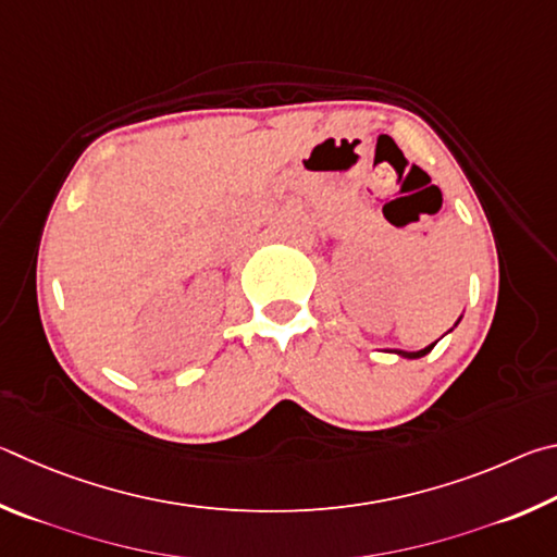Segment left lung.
<instances>
[{
	"label": "left lung",
	"instance_id": "8db88e82",
	"mask_svg": "<svg viewBox=\"0 0 557 557\" xmlns=\"http://www.w3.org/2000/svg\"><path fill=\"white\" fill-rule=\"evenodd\" d=\"M433 347H435V343H433V345H428L425 349H418V352H404V349H396V352L401 355V357H408V359H418V357H425L428 352H431Z\"/></svg>",
	"mask_w": 557,
	"mask_h": 557
}]
</instances>
